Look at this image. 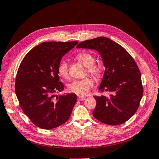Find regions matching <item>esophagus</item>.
Instances as JSON below:
<instances>
[{"instance_id": "obj_1", "label": "esophagus", "mask_w": 159, "mask_h": 159, "mask_svg": "<svg viewBox=\"0 0 159 159\" xmlns=\"http://www.w3.org/2000/svg\"><path fill=\"white\" fill-rule=\"evenodd\" d=\"M84 99H86V98L84 97H80V96L78 97V100L79 101H83V100H84Z\"/></svg>"}]
</instances>
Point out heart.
Instances as JSON below:
<instances>
[{
  "mask_svg": "<svg viewBox=\"0 0 159 159\" xmlns=\"http://www.w3.org/2000/svg\"><path fill=\"white\" fill-rule=\"evenodd\" d=\"M76 58L83 66L87 67V72L95 78L100 76L101 66L95 65V59L87 52H82L76 55ZM57 72L60 76L65 79L69 78L68 65L66 61H61L57 67ZM93 86V81L90 78L86 77L80 80H75L68 84V90L79 96H84Z\"/></svg>",
  "mask_w": 159,
  "mask_h": 159,
  "instance_id": "1",
  "label": "heart"
}]
</instances>
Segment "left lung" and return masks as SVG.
<instances>
[{
	"label": "left lung",
	"instance_id": "1",
	"mask_svg": "<svg viewBox=\"0 0 159 159\" xmlns=\"http://www.w3.org/2000/svg\"><path fill=\"white\" fill-rule=\"evenodd\" d=\"M76 48L96 50L105 67L98 90L110 94L94 96L93 116L109 125L126 122L136 112L143 96L142 76L136 63L122 46L107 37L86 40Z\"/></svg>",
	"mask_w": 159,
	"mask_h": 159
}]
</instances>
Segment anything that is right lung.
I'll list each match as a JSON object with an SVG mask.
<instances>
[{"label":"right lung","instance_id":"obj_1","mask_svg":"<svg viewBox=\"0 0 159 159\" xmlns=\"http://www.w3.org/2000/svg\"><path fill=\"white\" fill-rule=\"evenodd\" d=\"M77 41L44 42L25 55L17 70L15 91L24 113L37 126L50 130L64 124L77 100L73 93L56 96L63 90L57 67L62 57Z\"/></svg>","mask_w":159,"mask_h":159}]
</instances>
